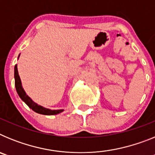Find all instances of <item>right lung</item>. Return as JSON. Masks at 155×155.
Wrapping results in <instances>:
<instances>
[{"mask_svg":"<svg viewBox=\"0 0 155 155\" xmlns=\"http://www.w3.org/2000/svg\"><path fill=\"white\" fill-rule=\"evenodd\" d=\"M19 57H20V54L18 57V59L19 58ZM14 75H15V85L16 91H17L18 96L34 112L39 113V114L51 116V115L59 114V113H62L63 111L64 110V109H50L35 103L33 100L31 99L28 94H26V92L25 91L24 88H23L22 84H21V81L20 79V77H19L18 71L17 64H15V74H14Z\"/></svg>","mask_w":155,"mask_h":155,"instance_id":"1","label":"right lung"}]
</instances>
